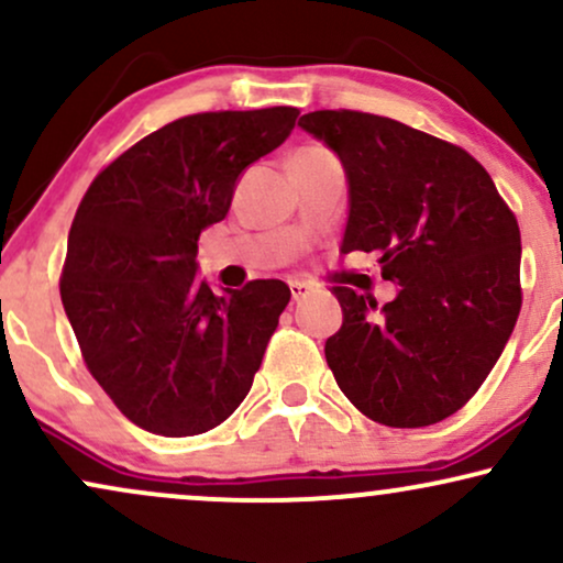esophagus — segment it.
I'll return each instance as SVG.
<instances>
[{
    "label": "esophagus",
    "mask_w": 563,
    "mask_h": 563,
    "mask_svg": "<svg viewBox=\"0 0 563 563\" xmlns=\"http://www.w3.org/2000/svg\"><path fill=\"white\" fill-rule=\"evenodd\" d=\"M288 286H290V296H294V301H301V299H307V296H309V290H312V288L307 286V283H301V280H290Z\"/></svg>",
    "instance_id": "1"
}]
</instances>
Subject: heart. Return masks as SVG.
Returning a JSON list of instances; mask_svg holds the SVG:
<instances>
[{
	"label": "heart",
	"instance_id": "1",
	"mask_svg": "<svg viewBox=\"0 0 563 563\" xmlns=\"http://www.w3.org/2000/svg\"><path fill=\"white\" fill-rule=\"evenodd\" d=\"M309 151H318V147H309Z\"/></svg>",
	"mask_w": 563,
	"mask_h": 563
}]
</instances>
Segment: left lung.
<instances>
[{
  "label": "left lung",
  "mask_w": 563,
  "mask_h": 563,
  "mask_svg": "<svg viewBox=\"0 0 563 563\" xmlns=\"http://www.w3.org/2000/svg\"><path fill=\"white\" fill-rule=\"evenodd\" d=\"M299 126L339 153L349 179L341 251H376L394 301L333 286L344 322L325 360L371 421L421 429L479 391L521 309V232L463 147L386 115L314 111Z\"/></svg>",
  "instance_id": "left-lung-1"
}]
</instances>
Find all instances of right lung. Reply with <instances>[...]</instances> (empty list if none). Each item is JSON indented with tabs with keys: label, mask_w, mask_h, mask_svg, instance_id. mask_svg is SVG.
Instances as JSON below:
<instances>
[{
	"label": "right lung",
	"mask_w": 563,
	"mask_h": 563,
	"mask_svg": "<svg viewBox=\"0 0 563 563\" xmlns=\"http://www.w3.org/2000/svg\"><path fill=\"white\" fill-rule=\"evenodd\" d=\"M296 115L290 106L183 115L113 158L76 209L63 307L87 371L151 434H203L254 384L290 288L198 286V238L228 217L241 172L286 142Z\"/></svg>",
	"instance_id": "right-lung-1"
}]
</instances>
